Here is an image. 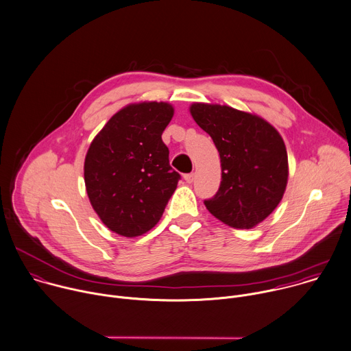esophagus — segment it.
Returning <instances> with one entry per match:
<instances>
[{
	"label": "esophagus",
	"instance_id": "34e87169",
	"mask_svg": "<svg viewBox=\"0 0 351 351\" xmlns=\"http://www.w3.org/2000/svg\"><path fill=\"white\" fill-rule=\"evenodd\" d=\"M184 180L188 182V184H192L193 180H195V173H188L184 176Z\"/></svg>",
	"mask_w": 351,
	"mask_h": 351
}]
</instances>
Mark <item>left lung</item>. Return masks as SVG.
I'll return each instance as SVG.
<instances>
[{
    "label": "left lung",
    "instance_id": "8db88e82",
    "mask_svg": "<svg viewBox=\"0 0 351 351\" xmlns=\"http://www.w3.org/2000/svg\"><path fill=\"white\" fill-rule=\"evenodd\" d=\"M191 114L221 158L222 181L204 200L207 210L230 228H254L271 214L287 186L288 158L281 136L262 118L228 106L195 103Z\"/></svg>",
    "mask_w": 351,
    "mask_h": 351
}]
</instances>
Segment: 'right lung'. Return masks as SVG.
<instances>
[{
  "label": "right lung",
  "mask_w": 351,
  "mask_h": 351,
  "mask_svg": "<svg viewBox=\"0 0 351 351\" xmlns=\"http://www.w3.org/2000/svg\"><path fill=\"white\" fill-rule=\"evenodd\" d=\"M173 114L167 103L130 104L107 122L88 149L89 200L104 225L121 236L152 229L181 178L162 141Z\"/></svg>",
  "instance_id": "1"
}]
</instances>
